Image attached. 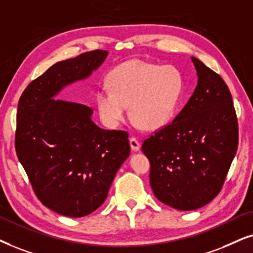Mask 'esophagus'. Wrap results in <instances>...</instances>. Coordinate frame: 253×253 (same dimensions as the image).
Wrapping results in <instances>:
<instances>
[{
	"label": "esophagus",
	"instance_id": "obj_1",
	"mask_svg": "<svg viewBox=\"0 0 253 253\" xmlns=\"http://www.w3.org/2000/svg\"><path fill=\"white\" fill-rule=\"evenodd\" d=\"M129 143H130V149L133 151H137L140 149V141L136 139V137L132 136L129 139Z\"/></svg>",
	"mask_w": 253,
	"mask_h": 253
}]
</instances>
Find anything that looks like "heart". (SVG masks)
Instances as JSON below:
<instances>
[{
    "instance_id": "b5f03b06",
    "label": "heart",
    "mask_w": 253,
    "mask_h": 253,
    "mask_svg": "<svg viewBox=\"0 0 253 253\" xmlns=\"http://www.w3.org/2000/svg\"><path fill=\"white\" fill-rule=\"evenodd\" d=\"M184 91V77L177 67L132 60L117 66L96 93L97 110L109 127L129 116L146 129H155L170 120Z\"/></svg>"
}]
</instances>
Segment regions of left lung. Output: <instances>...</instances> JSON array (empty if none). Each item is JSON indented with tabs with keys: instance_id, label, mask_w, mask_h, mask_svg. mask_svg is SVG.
<instances>
[{
	"instance_id": "left-lung-1",
	"label": "left lung",
	"mask_w": 253,
	"mask_h": 253,
	"mask_svg": "<svg viewBox=\"0 0 253 253\" xmlns=\"http://www.w3.org/2000/svg\"><path fill=\"white\" fill-rule=\"evenodd\" d=\"M198 85L172 123L143 141L155 197L178 211L211 203L221 191L238 146L231 93L222 77L192 56Z\"/></svg>"
}]
</instances>
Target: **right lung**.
I'll return each mask as SVG.
<instances>
[{
    "mask_svg": "<svg viewBox=\"0 0 253 253\" xmlns=\"http://www.w3.org/2000/svg\"><path fill=\"white\" fill-rule=\"evenodd\" d=\"M107 54L96 49L55 63L26 86L18 102L17 157L37 198L65 216L95 211L130 153L128 133L99 128L89 106L54 99L62 87L91 75Z\"/></svg>",
    "mask_w": 253,
    "mask_h": 253,
    "instance_id": "1",
    "label": "right lung"
}]
</instances>
